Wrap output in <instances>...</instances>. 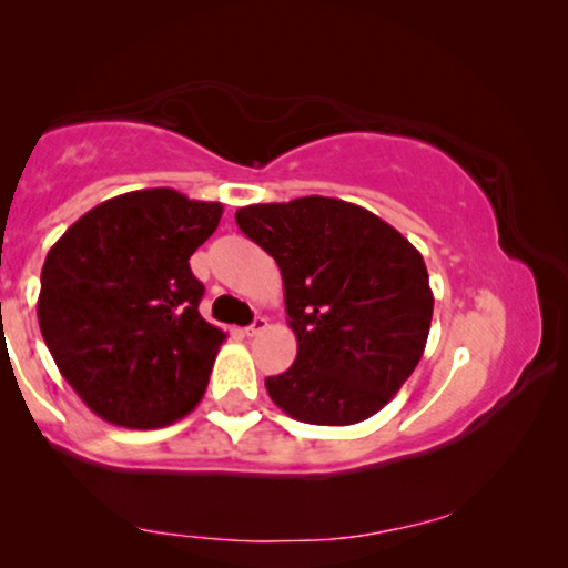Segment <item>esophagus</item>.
I'll use <instances>...</instances> for the list:
<instances>
[{
    "mask_svg": "<svg viewBox=\"0 0 568 568\" xmlns=\"http://www.w3.org/2000/svg\"><path fill=\"white\" fill-rule=\"evenodd\" d=\"M267 328V318H263V315H255V318H253V323H250L247 325V328L243 331L245 335H247V338H253V335H257V333H263Z\"/></svg>",
    "mask_w": 568,
    "mask_h": 568,
    "instance_id": "34e87169",
    "label": "esophagus"
}]
</instances>
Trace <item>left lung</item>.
<instances>
[{
	"label": "left lung",
	"instance_id": "obj_1",
	"mask_svg": "<svg viewBox=\"0 0 568 568\" xmlns=\"http://www.w3.org/2000/svg\"><path fill=\"white\" fill-rule=\"evenodd\" d=\"M243 233L281 267L295 363L265 378L277 408L313 426H351L396 396L426 348L434 293L396 227L335 197L247 205Z\"/></svg>",
	"mask_w": 568,
	"mask_h": 568
}]
</instances>
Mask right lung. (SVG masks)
Listing matches in <instances>:
<instances>
[{"mask_svg":"<svg viewBox=\"0 0 568 568\" xmlns=\"http://www.w3.org/2000/svg\"><path fill=\"white\" fill-rule=\"evenodd\" d=\"M220 203L178 190L124 192L57 240L37 301L57 368L92 413L128 428L170 426L205 396L225 333L200 315L190 255Z\"/></svg>","mask_w":568,"mask_h":568,"instance_id":"add662e5","label":"right lung"}]
</instances>
